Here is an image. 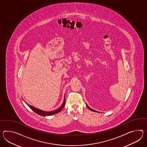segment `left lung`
I'll use <instances>...</instances> for the list:
<instances>
[{
    "instance_id": "left-lung-1",
    "label": "left lung",
    "mask_w": 147,
    "mask_h": 147,
    "mask_svg": "<svg viewBox=\"0 0 147 147\" xmlns=\"http://www.w3.org/2000/svg\"><path fill=\"white\" fill-rule=\"evenodd\" d=\"M86 106H87V107H88V109H89V110H91V111H93V112H98V111H95V110H93V109H91V108H90V107H88V105H86Z\"/></svg>"
}]
</instances>
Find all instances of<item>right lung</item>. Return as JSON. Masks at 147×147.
Listing matches in <instances>:
<instances>
[{
  "label": "right lung",
  "mask_w": 147,
  "mask_h": 147,
  "mask_svg": "<svg viewBox=\"0 0 147 147\" xmlns=\"http://www.w3.org/2000/svg\"><path fill=\"white\" fill-rule=\"evenodd\" d=\"M65 95H64V101L62 103V105L57 110H56L55 111H49V112H47V111H42L41 110H39L37 108H35L33 106H31L30 105H28V106L30 107L33 111H34L35 113L37 114L40 115L41 116H43V117H46V116H49V115H52L54 114H56L57 113H59V112L62 111V109L64 108L65 107Z\"/></svg>",
  "instance_id": "1"
}]
</instances>
